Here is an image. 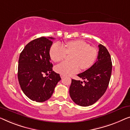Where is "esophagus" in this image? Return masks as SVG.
<instances>
[{"instance_id": "34e87169", "label": "esophagus", "mask_w": 130, "mask_h": 130, "mask_svg": "<svg viewBox=\"0 0 130 130\" xmlns=\"http://www.w3.org/2000/svg\"><path fill=\"white\" fill-rule=\"evenodd\" d=\"M60 76H61V78H64L65 77V75H63V74H61L60 75Z\"/></svg>"}]
</instances>
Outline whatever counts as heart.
Here are the masks:
<instances>
[{"mask_svg":"<svg viewBox=\"0 0 130 130\" xmlns=\"http://www.w3.org/2000/svg\"><path fill=\"white\" fill-rule=\"evenodd\" d=\"M50 56L56 62L64 59L67 54H73L72 62H63L55 67L56 72L69 75L77 72L81 67L83 70L88 69L94 63L96 57V51L88 43L81 40L67 42L65 46L59 43H55L50 49Z\"/></svg>","mask_w":130,"mask_h":130,"instance_id":"1","label":"heart"}]
</instances>
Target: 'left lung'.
<instances>
[{"label":"left lung","mask_w":130,"mask_h":130,"mask_svg":"<svg viewBox=\"0 0 130 130\" xmlns=\"http://www.w3.org/2000/svg\"><path fill=\"white\" fill-rule=\"evenodd\" d=\"M95 63L78 74L84 81L72 79L69 95L75 103L83 107L92 105L104 94L108 86L112 72V62L107 49L101 44Z\"/></svg>","instance_id":"1"}]
</instances>
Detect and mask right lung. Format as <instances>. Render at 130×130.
Listing matches in <instances>:
<instances>
[{"mask_svg":"<svg viewBox=\"0 0 130 130\" xmlns=\"http://www.w3.org/2000/svg\"><path fill=\"white\" fill-rule=\"evenodd\" d=\"M52 39L54 38L43 36L33 40L20 54L18 80L23 93L34 101L49 99L61 79L59 74L52 71L49 55Z\"/></svg>","mask_w":130,"mask_h":130,"instance_id":"1","label":"right lung"}]
</instances>
